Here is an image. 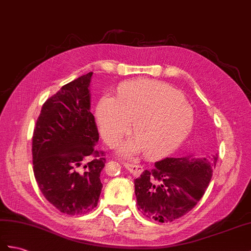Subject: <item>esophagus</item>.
<instances>
[{"instance_id":"1","label":"esophagus","mask_w":251,"mask_h":251,"mask_svg":"<svg viewBox=\"0 0 251 251\" xmlns=\"http://www.w3.org/2000/svg\"><path fill=\"white\" fill-rule=\"evenodd\" d=\"M125 167L129 170V172L135 176H138L140 174L143 173V167L140 166V165H136V164H129V163H126L125 164Z\"/></svg>"}]
</instances>
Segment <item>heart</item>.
Listing matches in <instances>:
<instances>
[{
  "label": "heart",
  "instance_id": "heart-1",
  "mask_svg": "<svg viewBox=\"0 0 251 251\" xmlns=\"http://www.w3.org/2000/svg\"><path fill=\"white\" fill-rule=\"evenodd\" d=\"M96 117L101 135L108 145L117 143L134 121L135 140L121 144L119 153L129 157L143 150L150 160L173 153L184 142L194 125L193 109L178 89L146 78L122 84L118 98L101 97Z\"/></svg>",
  "mask_w": 251,
  "mask_h": 251
}]
</instances>
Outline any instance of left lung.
<instances>
[{"instance_id": "8db88e82", "label": "left lung", "mask_w": 251, "mask_h": 251, "mask_svg": "<svg viewBox=\"0 0 251 251\" xmlns=\"http://www.w3.org/2000/svg\"><path fill=\"white\" fill-rule=\"evenodd\" d=\"M218 155L166 157L134 180L137 207L160 223L185 215L202 198Z\"/></svg>"}]
</instances>
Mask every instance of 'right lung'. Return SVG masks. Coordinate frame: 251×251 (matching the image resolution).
Returning a JSON list of instances; mask_svg holds the SVG:
<instances>
[{
	"mask_svg": "<svg viewBox=\"0 0 251 251\" xmlns=\"http://www.w3.org/2000/svg\"><path fill=\"white\" fill-rule=\"evenodd\" d=\"M93 72L77 77L42 105L34 129V175L41 193L56 209L81 215L97 206L105 164L96 150L99 133L90 113ZM90 156H94L89 162Z\"/></svg>",
	"mask_w": 251,
	"mask_h": 251,
	"instance_id": "add662e5",
	"label": "right lung"
}]
</instances>
